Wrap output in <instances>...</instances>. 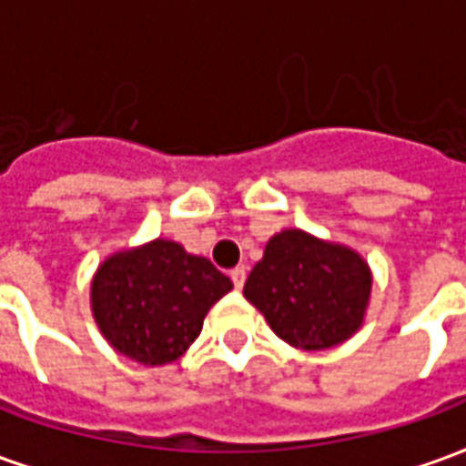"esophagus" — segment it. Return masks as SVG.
Returning a JSON list of instances; mask_svg holds the SVG:
<instances>
[{
  "label": "esophagus",
  "instance_id": "esophagus-1",
  "mask_svg": "<svg viewBox=\"0 0 466 466\" xmlns=\"http://www.w3.org/2000/svg\"><path fill=\"white\" fill-rule=\"evenodd\" d=\"M229 277H232L234 287H237V289H242L244 279H247V267H234L232 272H229Z\"/></svg>",
  "mask_w": 466,
  "mask_h": 466
}]
</instances>
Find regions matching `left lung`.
<instances>
[{
  "label": "left lung",
  "instance_id": "left-lung-1",
  "mask_svg": "<svg viewBox=\"0 0 466 466\" xmlns=\"http://www.w3.org/2000/svg\"><path fill=\"white\" fill-rule=\"evenodd\" d=\"M244 297L272 332L297 350L319 351L360 332L371 297L367 259L347 244L282 229L244 284Z\"/></svg>",
  "mask_w": 466,
  "mask_h": 466
}]
</instances>
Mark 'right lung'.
Masks as SVG:
<instances>
[{"label":"right lung","instance_id":"1","mask_svg":"<svg viewBox=\"0 0 466 466\" xmlns=\"http://www.w3.org/2000/svg\"><path fill=\"white\" fill-rule=\"evenodd\" d=\"M232 279L179 242H152L109 254L96 267L89 304L99 332L144 367L179 360L199 337L207 312Z\"/></svg>","mask_w":466,"mask_h":466}]
</instances>
